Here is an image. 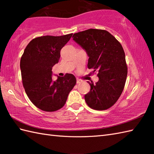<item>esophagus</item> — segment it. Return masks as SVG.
<instances>
[{"label":"esophagus","mask_w":154,"mask_h":154,"mask_svg":"<svg viewBox=\"0 0 154 154\" xmlns=\"http://www.w3.org/2000/svg\"><path fill=\"white\" fill-rule=\"evenodd\" d=\"M81 82H82V80H81V79H77V84H79V83H81Z\"/></svg>","instance_id":"34e87169"}]
</instances>
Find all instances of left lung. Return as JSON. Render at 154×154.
<instances>
[{"instance_id":"8db88e82","label":"left lung","mask_w":154,"mask_h":154,"mask_svg":"<svg viewBox=\"0 0 154 154\" xmlns=\"http://www.w3.org/2000/svg\"><path fill=\"white\" fill-rule=\"evenodd\" d=\"M72 38L86 51L88 68L99 71L95 84L87 81L91 86L85 95L87 105L97 110L109 109L119 99L126 80L127 65L122 45L109 32L98 29L75 33Z\"/></svg>"}]
</instances>
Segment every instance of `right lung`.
Here are the masks:
<instances>
[{
    "label": "right lung",
    "instance_id": "obj_1",
    "mask_svg": "<svg viewBox=\"0 0 154 154\" xmlns=\"http://www.w3.org/2000/svg\"><path fill=\"white\" fill-rule=\"evenodd\" d=\"M73 34L61 36L44 35L32 40L25 48L20 60L23 86L31 102L46 112L64 106L76 78L70 73L52 79V67L58 63L60 51Z\"/></svg>",
    "mask_w": 154,
    "mask_h": 154
}]
</instances>
